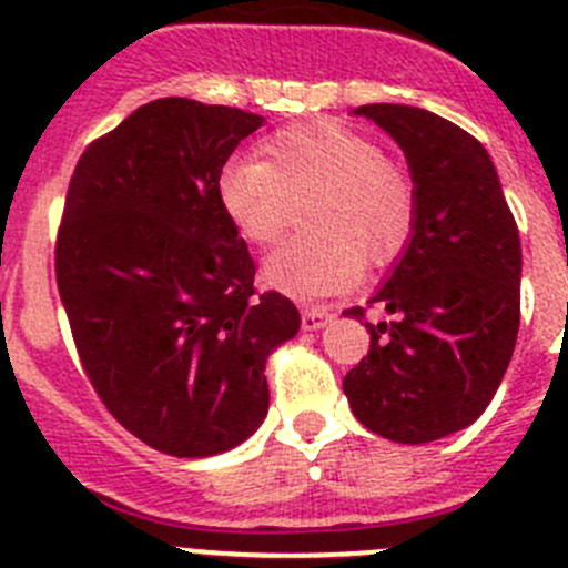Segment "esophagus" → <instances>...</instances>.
<instances>
[{
  "label": "esophagus",
  "instance_id": "obj_1",
  "mask_svg": "<svg viewBox=\"0 0 568 568\" xmlns=\"http://www.w3.org/2000/svg\"><path fill=\"white\" fill-rule=\"evenodd\" d=\"M333 318L329 305H305L302 307V329H318Z\"/></svg>",
  "mask_w": 568,
  "mask_h": 568
}]
</instances>
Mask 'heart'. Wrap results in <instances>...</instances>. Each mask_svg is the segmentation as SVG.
<instances>
[{
	"instance_id": "obj_1",
	"label": "heart",
	"mask_w": 568,
	"mask_h": 568,
	"mask_svg": "<svg viewBox=\"0 0 568 568\" xmlns=\"http://www.w3.org/2000/svg\"><path fill=\"white\" fill-rule=\"evenodd\" d=\"M257 158H233L216 178V200L235 233L255 246L283 239L294 200H313V227L280 246L263 280L288 296L338 294L368 266L390 261L416 224V189L377 141L335 121H311L272 132Z\"/></svg>"
}]
</instances>
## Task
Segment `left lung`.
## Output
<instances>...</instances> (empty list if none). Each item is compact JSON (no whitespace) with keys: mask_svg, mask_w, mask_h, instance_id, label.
I'll return each instance as SVG.
<instances>
[{"mask_svg":"<svg viewBox=\"0 0 568 568\" xmlns=\"http://www.w3.org/2000/svg\"><path fill=\"white\" fill-rule=\"evenodd\" d=\"M407 158L416 224L388 283L368 300V352L344 377L363 427L427 444L469 427L505 377L521 307L519 227L475 135L407 104H361ZM344 316L366 318V307Z\"/></svg>","mask_w":568,"mask_h":568,"instance_id":"8db88e82","label":"left lung"}]
</instances>
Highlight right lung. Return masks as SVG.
<instances>
[{"instance_id": "obj_1", "label": "right lung", "mask_w": 568, "mask_h": 568, "mask_svg": "<svg viewBox=\"0 0 568 568\" xmlns=\"http://www.w3.org/2000/svg\"><path fill=\"white\" fill-rule=\"evenodd\" d=\"M263 115L183 97L146 102L77 161L54 277L82 372L146 447L205 458L268 410L266 357L300 311L255 288L216 178Z\"/></svg>"}]
</instances>
